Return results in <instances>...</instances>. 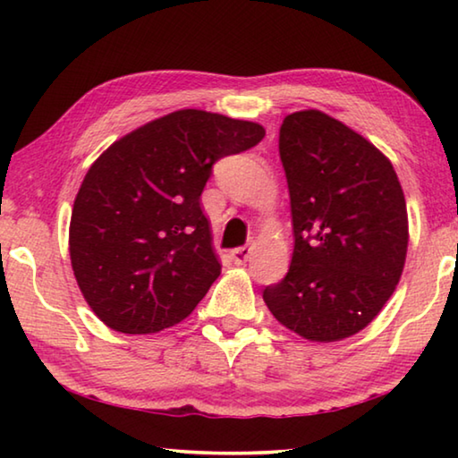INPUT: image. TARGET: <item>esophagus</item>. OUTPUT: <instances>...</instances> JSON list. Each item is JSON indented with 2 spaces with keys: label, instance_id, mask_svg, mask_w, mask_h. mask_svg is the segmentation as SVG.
<instances>
[{
  "label": "esophagus",
  "instance_id": "obj_1",
  "mask_svg": "<svg viewBox=\"0 0 458 458\" xmlns=\"http://www.w3.org/2000/svg\"><path fill=\"white\" fill-rule=\"evenodd\" d=\"M250 252H252L250 246H238L230 252V259L234 260V265H244V262L250 259Z\"/></svg>",
  "mask_w": 458,
  "mask_h": 458
}]
</instances>
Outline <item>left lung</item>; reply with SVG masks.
I'll use <instances>...</instances> for the list:
<instances>
[{
	"instance_id": "8db88e82",
	"label": "left lung",
	"mask_w": 458,
	"mask_h": 458,
	"mask_svg": "<svg viewBox=\"0 0 458 458\" xmlns=\"http://www.w3.org/2000/svg\"><path fill=\"white\" fill-rule=\"evenodd\" d=\"M278 153L291 198L289 273L262 299L286 329L339 341L382 311L408 250L406 199L390 159L321 111L284 117Z\"/></svg>"
}]
</instances>
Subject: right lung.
Here are the masks:
<instances>
[{
	"label": "right lung",
	"instance_id": "right-lung-1",
	"mask_svg": "<svg viewBox=\"0 0 458 458\" xmlns=\"http://www.w3.org/2000/svg\"><path fill=\"white\" fill-rule=\"evenodd\" d=\"M265 129L198 108L169 113L114 141L90 165L71 218V260L100 321L121 333L180 323L220 276L199 196L218 159Z\"/></svg>",
	"mask_w": 458,
	"mask_h": 458
}]
</instances>
